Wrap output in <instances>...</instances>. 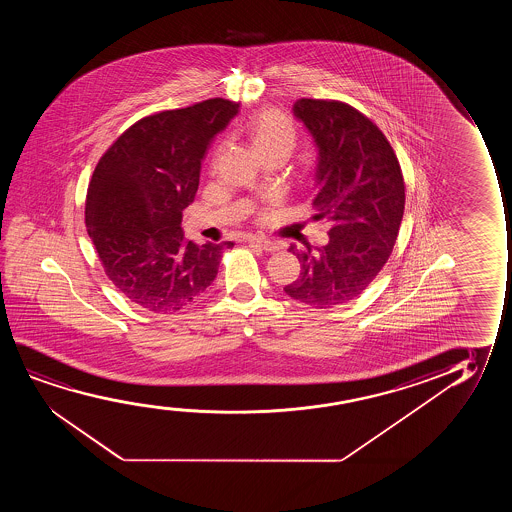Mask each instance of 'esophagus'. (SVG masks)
I'll return each instance as SVG.
<instances>
[{
  "mask_svg": "<svg viewBox=\"0 0 512 512\" xmlns=\"http://www.w3.org/2000/svg\"><path fill=\"white\" fill-rule=\"evenodd\" d=\"M246 241L252 246H259V248L266 250V252H276V250H280L281 248L280 243L271 241V239L262 238V236H248Z\"/></svg>",
  "mask_w": 512,
  "mask_h": 512,
  "instance_id": "obj_1",
  "label": "esophagus"
}]
</instances>
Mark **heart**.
I'll list each match as a JSON object with an SVG mask.
<instances>
[{
    "mask_svg": "<svg viewBox=\"0 0 512 512\" xmlns=\"http://www.w3.org/2000/svg\"><path fill=\"white\" fill-rule=\"evenodd\" d=\"M248 136L255 152H280L288 155L295 145V131L290 120L273 108L255 113L248 122Z\"/></svg>",
    "mask_w": 512,
    "mask_h": 512,
    "instance_id": "heart-1",
    "label": "heart"
}]
</instances>
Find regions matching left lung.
Segmentation results:
<instances>
[{
	"label": "left lung",
	"instance_id": "8db88e82",
	"mask_svg": "<svg viewBox=\"0 0 512 512\" xmlns=\"http://www.w3.org/2000/svg\"><path fill=\"white\" fill-rule=\"evenodd\" d=\"M292 112L315 143L313 208L330 231L316 252L290 246L301 274L283 290L327 309L358 297L385 266L404 215V178L385 134L350 105L299 99Z\"/></svg>",
	"mask_w": 512,
	"mask_h": 512
}]
</instances>
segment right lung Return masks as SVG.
Listing matches in <instances>:
<instances>
[{"mask_svg": "<svg viewBox=\"0 0 512 512\" xmlns=\"http://www.w3.org/2000/svg\"><path fill=\"white\" fill-rule=\"evenodd\" d=\"M238 115L227 99L155 113L129 127L94 169L85 225L106 276L129 301L175 313L217 278L225 248L183 238L211 141Z\"/></svg>", "mask_w": 512, "mask_h": 512, "instance_id": "obj_1", "label": "right lung"}]
</instances>
